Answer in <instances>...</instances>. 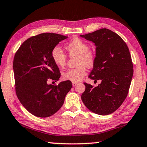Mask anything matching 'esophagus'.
I'll return each instance as SVG.
<instances>
[{
  "mask_svg": "<svg viewBox=\"0 0 147 147\" xmlns=\"http://www.w3.org/2000/svg\"><path fill=\"white\" fill-rule=\"evenodd\" d=\"M78 85V83H75V82H73L72 83V86H73L74 87H75V86H76Z\"/></svg>",
  "mask_w": 147,
  "mask_h": 147,
  "instance_id": "esophagus-1",
  "label": "esophagus"
}]
</instances>
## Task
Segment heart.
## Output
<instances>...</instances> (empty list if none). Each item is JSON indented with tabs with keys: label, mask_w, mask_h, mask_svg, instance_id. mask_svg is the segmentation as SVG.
Listing matches in <instances>:
<instances>
[{
	"label": "heart",
	"mask_w": 147,
	"mask_h": 147,
	"mask_svg": "<svg viewBox=\"0 0 147 147\" xmlns=\"http://www.w3.org/2000/svg\"><path fill=\"white\" fill-rule=\"evenodd\" d=\"M65 48L68 51L70 56H78V67L69 69L63 72V80L72 82H79L84 79L87 74L86 67L93 66L95 62L94 52L89 48V44L80 38H73L66 45ZM52 58L54 63L60 67H63L66 64L67 56L64 52L59 47H55L52 51Z\"/></svg>",
	"instance_id": "heart-1"
}]
</instances>
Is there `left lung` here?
Returning a JSON list of instances; mask_svg holds the SVG:
<instances>
[{"mask_svg": "<svg viewBox=\"0 0 147 147\" xmlns=\"http://www.w3.org/2000/svg\"><path fill=\"white\" fill-rule=\"evenodd\" d=\"M96 46L93 68L89 78L101 80L93 88L84 83L82 100L86 107L101 115H109L122 105L128 94L133 75V65L128 46L117 34L107 28L80 35Z\"/></svg>", "mask_w": 147, "mask_h": 147, "instance_id": "8db88e82", "label": "left lung"}]
</instances>
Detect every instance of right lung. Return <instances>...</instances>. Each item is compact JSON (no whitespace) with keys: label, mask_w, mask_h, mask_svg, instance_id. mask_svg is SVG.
<instances>
[{"label":"right lung","mask_w":147,"mask_h":147,"mask_svg":"<svg viewBox=\"0 0 147 147\" xmlns=\"http://www.w3.org/2000/svg\"><path fill=\"white\" fill-rule=\"evenodd\" d=\"M67 36L42 33L29 38L20 46L14 57L13 69L17 97L25 109L34 115L48 117L63 105L72 87L70 81L58 85L60 72L52 58V51Z\"/></svg>","instance_id":"right-lung-1"}]
</instances>
